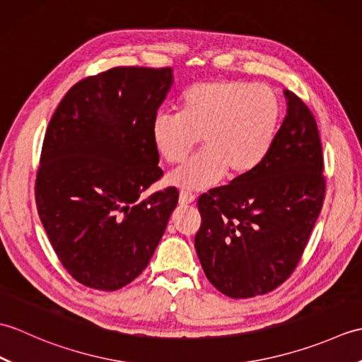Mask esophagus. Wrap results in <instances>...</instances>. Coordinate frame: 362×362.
I'll return each instance as SVG.
<instances>
[{
  "instance_id": "obj_1",
  "label": "esophagus",
  "mask_w": 362,
  "mask_h": 362,
  "mask_svg": "<svg viewBox=\"0 0 362 362\" xmlns=\"http://www.w3.org/2000/svg\"><path fill=\"white\" fill-rule=\"evenodd\" d=\"M194 202H196V197L193 194L187 193V191H180V194H179V204L180 205H191Z\"/></svg>"
}]
</instances>
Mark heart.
I'll use <instances>...</instances> for the list:
<instances>
[{
  "instance_id": "b5f03b06",
  "label": "heart",
  "mask_w": 362,
  "mask_h": 362,
  "mask_svg": "<svg viewBox=\"0 0 362 362\" xmlns=\"http://www.w3.org/2000/svg\"><path fill=\"white\" fill-rule=\"evenodd\" d=\"M279 96L266 86L219 79L199 82L183 93L179 113L152 119L153 149L166 163L185 160L201 138L204 151L169 174L171 185L188 191L209 189L230 177L258 168L279 130Z\"/></svg>"
}]
</instances>
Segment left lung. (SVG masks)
I'll return each instance as SVG.
<instances>
[{
	"label": "left lung",
	"instance_id": "obj_1",
	"mask_svg": "<svg viewBox=\"0 0 362 362\" xmlns=\"http://www.w3.org/2000/svg\"><path fill=\"white\" fill-rule=\"evenodd\" d=\"M283 93L286 117L263 163L197 202V257L213 286L232 298L266 294L288 279L324 204L316 119L298 96Z\"/></svg>",
	"mask_w": 362,
	"mask_h": 362
}]
</instances>
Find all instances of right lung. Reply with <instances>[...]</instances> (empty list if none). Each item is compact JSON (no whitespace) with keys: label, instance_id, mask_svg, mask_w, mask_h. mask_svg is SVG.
<instances>
[{"label":"right lung","instance_id":"right-lung-1","mask_svg":"<svg viewBox=\"0 0 362 362\" xmlns=\"http://www.w3.org/2000/svg\"><path fill=\"white\" fill-rule=\"evenodd\" d=\"M173 82L171 68H112L68 90L46 129L38 216L60 263L88 288L134 281L177 206L175 188L136 202L163 174L151 126Z\"/></svg>","mask_w":362,"mask_h":362}]
</instances>
